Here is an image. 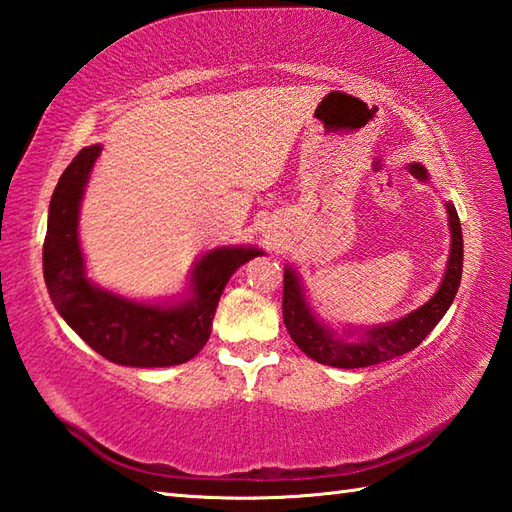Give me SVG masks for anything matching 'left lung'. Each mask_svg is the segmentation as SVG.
Instances as JSON below:
<instances>
[{"label": "left lung", "mask_w": 512, "mask_h": 512, "mask_svg": "<svg viewBox=\"0 0 512 512\" xmlns=\"http://www.w3.org/2000/svg\"><path fill=\"white\" fill-rule=\"evenodd\" d=\"M410 173L420 181L427 179V170L420 164H412ZM447 214L451 227V252L445 278H442L434 298L414 313L405 315L399 322L370 328L366 335H361L355 342L335 337L326 326L315 320L309 304L304 300L300 278L295 276L291 267H287L285 287H282V317H285L291 339L304 355L333 368H366L405 355V352H410L423 342L442 320V315L447 313L462 278V227L453 203H447Z\"/></svg>", "instance_id": "1"}]
</instances>
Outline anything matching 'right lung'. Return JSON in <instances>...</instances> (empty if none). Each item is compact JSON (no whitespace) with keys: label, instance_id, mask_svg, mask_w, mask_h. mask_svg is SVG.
I'll return each instance as SVG.
<instances>
[{"label":"right lung","instance_id":"add662e5","mask_svg":"<svg viewBox=\"0 0 512 512\" xmlns=\"http://www.w3.org/2000/svg\"><path fill=\"white\" fill-rule=\"evenodd\" d=\"M98 155V144L87 146L54 188L43 241V278L50 298L83 342L113 363L133 368L186 363L208 342L227 280L263 252L252 247L212 249L192 271V295L175 306L133 302L96 287L85 274L78 210Z\"/></svg>","mask_w":512,"mask_h":512}]
</instances>
